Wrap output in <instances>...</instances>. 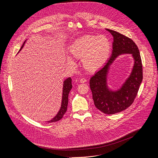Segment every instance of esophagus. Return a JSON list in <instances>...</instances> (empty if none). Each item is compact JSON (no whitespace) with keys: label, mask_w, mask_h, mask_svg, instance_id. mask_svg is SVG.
<instances>
[{"label":"esophagus","mask_w":158,"mask_h":158,"mask_svg":"<svg viewBox=\"0 0 158 158\" xmlns=\"http://www.w3.org/2000/svg\"><path fill=\"white\" fill-rule=\"evenodd\" d=\"M86 81H87V80H86L85 78H82V79H81V80H80V82H82V83L85 82Z\"/></svg>","instance_id":"esophagus-1"}]
</instances>
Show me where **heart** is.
Here are the masks:
<instances>
[{
	"label": "heart",
	"instance_id": "1",
	"mask_svg": "<svg viewBox=\"0 0 158 158\" xmlns=\"http://www.w3.org/2000/svg\"><path fill=\"white\" fill-rule=\"evenodd\" d=\"M71 56L81 59L84 69L94 72L101 69L107 61L111 52V44L105 35H85L76 40L69 48ZM70 64L73 60L68 58Z\"/></svg>",
	"mask_w": 158,
	"mask_h": 158
}]
</instances>
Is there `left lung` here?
Masks as SVG:
<instances>
[{"instance_id":"1","label":"left lung","mask_w":158,"mask_h":158,"mask_svg":"<svg viewBox=\"0 0 158 158\" xmlns=\"http://www.w3.org/2000/svg\"><path fill=\"white\" fill-rule=\"evenodd\" d=\"M113 37L112 52L106 65L90 79L95 106L106 114H114L129 107L136 98L143 81V65L139 49L130 38L116 31L106 29ZM122 53H131L135 59L132 73L122 87L116 92H110L106 85V74L114 60Z\"/></svg>"}]
</instances>
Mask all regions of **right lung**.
I'll list each match as a JSON object with an SVG mask.
<instances>
[{
	"instance_id": "right-lung-1",
	"label": "right lung",
	"mask_w": 158,
	"mask_h": 158,
	"mask_svg": "<svg viewBox=\"0 0 158 158\" xmlns=\"http://www.w3.org/2000/svg\"><path fill=\"white\" fill-rule=\"evenodd\" d=\"M25 42H24L22 46L21 47L20 49L22 48V47L24 46ZM72 80L71 77L67 78V79H65L64 82V85H63V93H62V105H61V107L60 109L59 110V112H58V114L56 115V116L55 118H54L52 120L48 121L49 123H54V122H57L59 120H60L64 114L65 113V112L67 110V104H68V96H69V93L71 91V89H72Z\"/></svg>"
}]
</instances>
